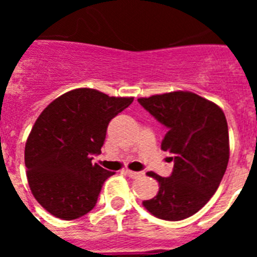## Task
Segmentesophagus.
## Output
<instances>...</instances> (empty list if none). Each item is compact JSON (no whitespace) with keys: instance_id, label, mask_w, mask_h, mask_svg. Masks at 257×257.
<instances>
[{"instance_id":"obj_1","label":"esophagus","mask_w":257,"mask_h":257,"mask_svg":"<svg viewBox=\"0 0 257 257\" xmlns=\"http://www.w3.org/2000/svg\"><path fill=\"white\" fill-rule=\"evenodd\" d=\"M124 174L131 179H140L145 175V172L143 171H131V170H124Z\"/></svg>"}]
</instances>
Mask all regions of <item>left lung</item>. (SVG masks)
Instances as JSON below:
<instances>
[{"instance_id":"obj_1","label":"left lung","mask_w":257,"mask_h":257,"mask_svg":"<svg viewBox=\"0 0 257 257\" xmlns=\"http://www.w3.org/2000/svg\"><path fill=\"white\" fill-rule=\"evenodd\" d=\"M167 128L161 144L174 157L169 178L156 172L160 190L143 202L152 215L170 221L198 212L219 188L229 161L228 123L219 105L189 91H174L138 99Z\"/></svg>"}]
</instances>
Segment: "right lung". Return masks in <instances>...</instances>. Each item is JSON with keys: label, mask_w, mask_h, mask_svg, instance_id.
Returning <instances> with one entry per match:
<instances>
[{"label": "right lung", "mask_w": 257, "mask_h": 257, "mask_svg": "<svg viewBox=\"0 0 257 257\" xmlns=\"http://www.w3.org/2000/svg\"><path fill=\"white\" fill-rule=\"evenodd\" d=\"M134 97H115L76 88L50 103L27 139L24 160L32 194L63 220L83 216L96 205L104 181L114 172L95 163L112 118Z\"/></svg>", "instance_id": "obj_1"}]
</instances>
